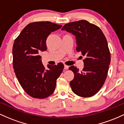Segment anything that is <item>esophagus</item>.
Instances as JSON below:
<instances>
[{"label": "esophagus", "instance_id": "34e87169", "mask_svg": "<svg viewBox=\"0 0 124 124\" xmlns=\"http://www.w3.org/2000/svg\"><path fill=\"white\" fill-rule=\"evenodd\" d=\"M69 68V66H67V65H64V69H68Z\"/></svg>", "mask_w": 124, "mask_h": 124}]
</instances>
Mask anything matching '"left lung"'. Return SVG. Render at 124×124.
Wrapping results in <instances>:
<instances>
[{
	"label": "left lung",
	"instance_id": "1",
	"mask_svg": "<svg viewBox=\"0 0 124 124\" xmlns=\"http://www.w3.org/2000/svg\"><path fill=\"white\" fill-rule=\"evenodd\" d=\"M62 30L75 35L76 51L85 56L82 71L74 66L69 68L74 73L73 79L70 82L72 91L83 97L93 96L104 83L110 64L106 37L100 28L86 20L66 24Z\"/></svg>",
	"mask_w": 124,
	"mask_h": 124
}]
</instances>
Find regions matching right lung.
Returning a JSON list of instances; mask_svg holds the SVG:
<instances>
[{"label":"right lung","instance_id":"obj_1","mask_svg":"<svg viewBox=\"0 0 124 124\" xmlns=\"http://www.w3.org/2000/svg\"><path fill=\"white\" fill-rule=\"evenodd\" d=\"M62 25L49 21L29 24L21 31L13 46V63L18 82L28 95L44 99L54 93L56 80L64 65H47L41 61L40 53L46 50V40L52 32Z\"/></svg>","mask_w":124,"mask_h":124}]
</instances>
